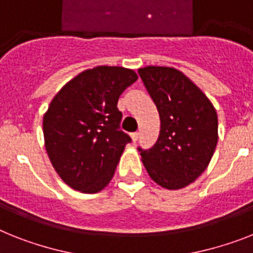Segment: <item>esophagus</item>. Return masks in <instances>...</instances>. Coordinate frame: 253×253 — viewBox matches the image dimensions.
<instances>
[{"label": "esophagus", "mask_w": 253, "mask_h": 253, "mask_svg": "<svg viewBox=\"0 0 253 253\" xmlns=\"http://www.w3.org/2000/svg\"><path fill=\"white\" fill-rule=\"evenodd\" d=\"M130 137H131V141L137 142V141H138V138H139V133H138V131H135V133H131Z\"/></svg>", "instance_id": "obj_1"}]
</instances>
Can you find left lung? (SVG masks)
<instances>
[{
  "label": "left lung",
  "instance_id": "left-lung-1",
  "mask_svg": "<svg viewBox=\"0 0 253 253\" xmlns=\"http://www.w3.org/2000/svg\"><path fill=\"white\" fill-rule=\"evenodd\" d=\"M145 87L160 116V134L142 163L162 187H186L210 164L217 141L218 122L213 104L189 77L173 67L139 68Z\"/></svg>",
  "mask_w": 253,
  "mask_h": 253
}]
</instances>
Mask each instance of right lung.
I'll list each match as a JSON object with an SVG mask.
<instances>
[{
	"label": "right lung",
	"instance_id": "obj_1",
	"mask_svg": "<svg viewBox=\"0 0 253 253\" xmlns=\"http://www.w3.org/2000/svg\"><path fill=\"white\" fill-rule=\"evenodd\" d=\"M138 79L124 67L99 66L68 81L50 102L42 129L49 159L70 187L94 194L107 186L125 145L119 97Z\"/></svg>",
	"mask_w": 253,
	"mask_h": 253
}]
</instances>
